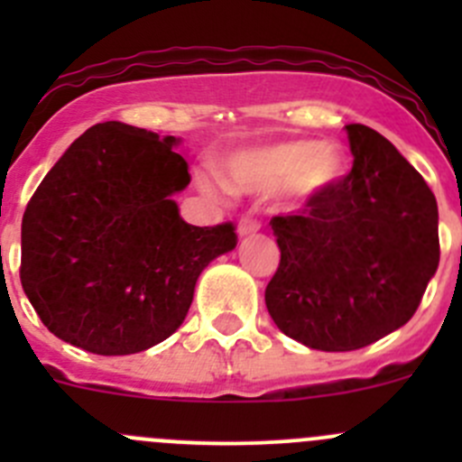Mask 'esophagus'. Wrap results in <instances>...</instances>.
<instances>
[{"instance_id": "34e87169", "label": "esophagus", "mask_w": 462, "mask_h": 462, "mask_svg": "<svg viewBox=\"0 0 462 462\" xmlns=\"http://www.w3.org/2000/svg\"><path fill=\"white\" fill-rule=\"evenodd\" d=\"M236 232H239V236L254 235V232H259V221H254V218H244V221L239 223V227H236Z\"/></svg>"}]
</instances>
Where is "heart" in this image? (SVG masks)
Masks as SVG:
<instances>
[{"mask_svg":"<svg viewBox=\"0 0 462 462\" xmlns=\"http://www.w3.org/2000/svg\"><path fill=\"white\" fill-rule=\"evenodd\" d=\"M226 180L235 192L270 194L282 189L292 203H306L330 192L346 174V156L335 143L282 141L232 152L223 161Z\"/></svg>","mask_w":462,"mask_h":462,"instance_id":"1","label":"heart"}]
</instances>
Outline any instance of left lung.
Segmentation results:
<instances>
[{
  "label": "left lung",
  "instance_id": "1",
  "mask_svg": "<svg viewBox=\"0 0 462 462\" xmlns=\"http://www.w3.org/2000/svg\"><path fill=\"white\" fill-rule=\"evenodd\" d=\"M351 174L300 214L270 221L277 328L318 351H356L407 324L440 261L436 197L382 134L346 125Z\"/></svg>",
  "mask_w": 462,
  "mask_h": 462
}]
</instances>
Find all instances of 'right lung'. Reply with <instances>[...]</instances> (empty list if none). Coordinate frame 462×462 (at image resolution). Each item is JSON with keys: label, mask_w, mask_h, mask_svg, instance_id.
Masks as SVG:
<instances>
[{"label": "right lung", "mask_w": 462, "mask_h": 462, "mask_svg": "<svg viewBox=\"0 0 462 462\" xmlns=\"http://www.w3.org/2000/svg\"><path fill=\"white\" fill-rule=\"evenodd\" d=\"M180 138L109 120L87 129L35 189L22 218L20 279L46 328L96 356L170 337L199 274L236 245L235 226H189Z\"/></svg>", "instance_id": "1"}]
</instances>
